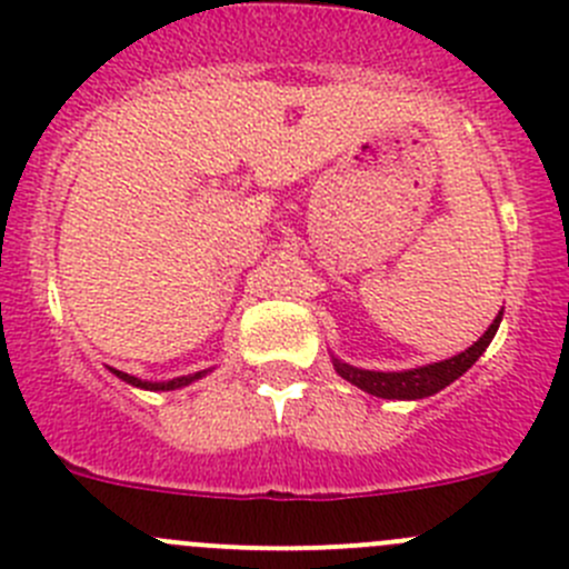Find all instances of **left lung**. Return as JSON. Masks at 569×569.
<instances>
[{
	"label": "left lung",
	"instance_id": "8db88e82",
	"mask_svg": "<svg viewBox=\"0 0 569 569\" xmlns=\"http://www.w3.org/2000/svg\"><path fill=\"white\" fill-rule=\"evenodd\" d=\"M500 319H503V311L495 317V322L489 325L487 333L476 341L472 347H467L465 352L453 358H445V361L437 363H425V367L417 369H402V372H375V369H358L352 363L339 361L333 358L336 372L345 380H350L352 386L363 389L367 395L383 397V400H422V397H431L437 391H442L445 386H450L453 380H459L478 358L483 356V350L489 347V341L495 339L500 328Z\"/></svg>",
	"mask_w": 569,
	"mask_h": 569
}]
</instances>
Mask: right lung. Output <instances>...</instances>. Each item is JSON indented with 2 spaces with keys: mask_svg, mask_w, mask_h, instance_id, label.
I'll use <instances>...</instances> for the list:
<instances>
[{
  "mask_svg": "<svg viewBox=\"0 0 569 569\" xmlns=\"http://www.w3.org/2000/svg\"><path fill=\"white\" fill-rule=\"evenodd\" d=\"M110 372H113L116 378L124 380V383L138 386V389H150V391H172V389H180V386H189V383H194V380H200L202 375H208V369H202V372H194V375H183V378L167 380V383H152V380H138V378H132V375L119 372V369H110Z\"/></svg>",
  "mask_w": 569,
  "mask_h": 569,
  "instance_id": "1",
  "label": "right lung"
}]
</instances>
